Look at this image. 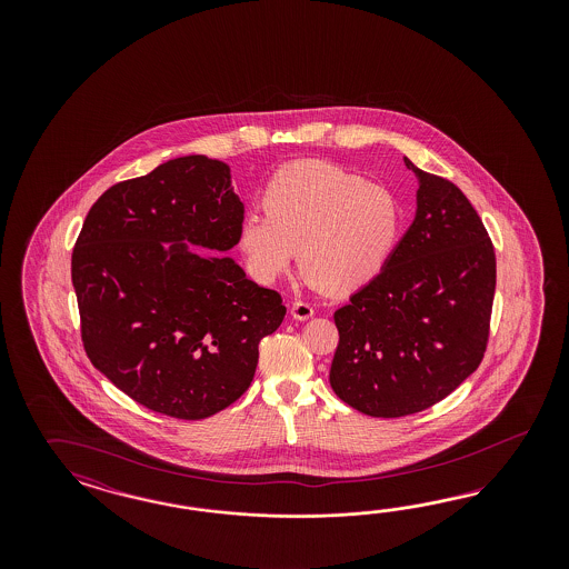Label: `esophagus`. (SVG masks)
I'll return each instance as SVG.
<instances>
[{
  "label": "esophagus",
  "mask_w": 569,
  "mask_h": 569,
  "mask_svg": "<svg viewBox=\"0 0 569 569\" xmlns=\"http://www.w3.org/2000/svg\"><path fill=\"white\" fill-rule=\"evenodd\" d=\"M290 315H292L296 321H307V319L315 315V307L310 302H305V300H296L292 309H290Z\"/></svg>",
  "instance_id": "esophagus-1"
}]
</instances>
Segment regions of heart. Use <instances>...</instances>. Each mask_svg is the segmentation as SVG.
<instances>
[{
    "label": "heart",
    "mask_w": 569,
    "mask_h": 569,
    "mask_svg": "<svg viewBox=\"0 0 569 569\" xmlns=\"http://www.w3.org/2000/svg\"><path fill=\"white\" fill-rule=\"evenodd\" d=\"M267 212L241 219L238 243L260 281H276L300 257L302 271L329 290L378 276L397 243L400 207L390 190L331 162L281 169L262 196Z\"/></svg>",
    "instance_id": "obj_1"
}]
</instances>
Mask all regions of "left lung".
<instances>
[{"label":"left lung","instance_id":"left-lung-1","mask_svg":"<svg viewBox=\"0 0 569 569\" xmlns=\"http://www.w3.org/2000/svg\"><path fill=\"white\" fill-rule=\"evenodd\" d=\"M417 210L378 276L336 310L329 383L352 409H430L482 362L497 288L495 248L466 193L417 169Z\"/></svg>","mask_w":569,"mask_h":569}]
</instances>
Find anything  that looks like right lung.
<instances>
[{
    "mask_svg": "<svg viewBox=\"0 0 569 569\" xmlns=\"http://www.w3.org/2000/svg\"><path fill=\"white\" fill-rule=\"evenodd\" d=\"M241 219L229 167L202 154L121 181L87 212L72 250L87 357L150 411L190 421L223 411L286 317L276 290L221 257Z\"/></svg>",
    "mask_w": 569,
    "mask_h": 569,
    "instance_id": "1",
    "label": "right lung"
}]
</instances>
